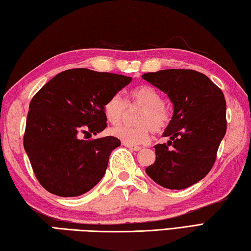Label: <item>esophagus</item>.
Returning <instances> with one entry per match:
<instances>
[{
    "mask_svg": "<svg viewBox=\"0 0 251 251\" xmlns=\"http://www.w3.org/2000/svg\"><path fill=\"white\" fill-rule=\"evenodd\" d=\"M122 144H124L125 146H126V148H127V149H130V150H132V151H140V150H141V148H140V146L129 145V144H126V143H124V142H122Z\"/></svg>",
    "mask_w": 251,
    "mask_h": 251,
    "instance_id": "obj_1",
    "label": "esophagus"
}]
</instances>
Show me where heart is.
Instances as JSON below:
<instances>
[{"label": "heart", "mask_w": 251, "mask_h": 251, "mask_svg": "<svg viewBox=\"0 0 251 251\" xmlns=\"http://www.w3.org/2000/svg\"><path fill=\"white\" fill-rule=\"evenodd\" d=\"M130 103L141 106V110L135 118L136 126L120 125L110 130L115 138L129 145H140L148 143L151 133L162 132L166 129L172 120V111L163 103V97L155 88L149 85L131 89L129 93ZM126 105L120 95H112L103 103L102 110L108 122L118 125L124 119Z\"/></svg>", "instance_id": "1"}]
</instances>
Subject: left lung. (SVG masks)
<instances>
[{
  "instance_id": "1",
  "label": "left lung",
  "mask_w": 251,
  "mask_h": 251,
  "mask_svg": "<svg viewBox=\"0 0 251 251\" xmlns=\"http://www.w3.org/2000/svg\"><path fill=\"white\" fill-rule=\"evenodd\" d=\"M142 78L166 93L174 103L163 134L170 140L154 146L156 160L146 174L164 188L186 189L204 178L215 163L227 127L224 94L195 70H162Z\"/></svg>"
}]
</instances>
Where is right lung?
<instances>
[{
  "mask_svg": "<svg viewBox=\"0 0 251 251\" xmlns=\"http://www.w3.org/2000/svg\"><path fill=\"white\" fill-rule=\"evenodd\" d=\"M132 81L125 75L88 69L63 71L29 103L24 149L37 180L59 197H77L100 181L115 136L83 140L107 126L103 103Z\"/></svg>",
  "mask_w": 251,
  "mask_h": 251,
  "instance_id": "obj_1",
  "label": "right lung"
}]
</instances>
